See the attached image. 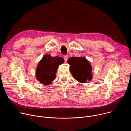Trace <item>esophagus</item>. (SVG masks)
Here are the masks:
<instances>
[{
  "mask_svg": "<svg viewBox=\"0 0 131 131\" xmlns=\"http://www.w3.org/2000/svg\"><path fill=\"white\" fill-rule=\"evenodd\" d=\"M68 55H65L64 57V61L65 62H67V60H68Z\"/></svg>",
  "mask_w": 131,
  "mask_h": 131,
  "instance_id": "obj_1",
  "label": "esophagus"
}]
</instances>
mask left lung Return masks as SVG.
Returning <instances> with one entry per match:
<instances>
[{
  "instance_id": "8db88e82",
  "label": "left lung",
  "mask_w": 131,
  "mask_h": 131,
  "mask_svg": "<svg viewBox=\"0 0 131 131\" xmlns=\"http://www.w3.org/2000/svg\"><path fill=\"white\" fill-rule=\"evenodd\" d=\"M69 70L74 79L79 82L85 83L93 78L92 67L84 57H71L67 60Z\"/></svg>"
}]
</instances>
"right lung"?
<instances>
[{"label": "right lung", "mask_w": 131, "mask_h": 131, "mask_svg": "<svg viewBox=\"0 0 131 131\" xmlns=\"http://www.w3.org/2000/svg\"><path fill=\"white\" fill-rule=\"evenodd\" d=\"M64 63V60L61 57H53L50 54L43 55L36 69L37 80L45 86L50 85L56 78L59 65Z\"/></svg>", "instance_id": "obj_1"}]
</instances>
